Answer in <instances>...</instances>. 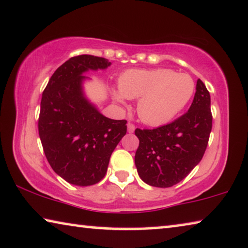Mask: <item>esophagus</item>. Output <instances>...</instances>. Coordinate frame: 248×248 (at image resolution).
<instances>
[{"label":"esophagus","mask_w":248,"mask_h":248,"mask_svg":"<svg viewBox=\"0 0 248 248\" xmlns=\"http://www.w3.org/2000/svg\"><path fill=\"white\" fill-rule=\"evenodd\" d=\"M127 131H128V133H133L135 131V125L131 123V122H128L127 123Z\"/></svg>","instance_id":"obj_1"}]
</instances>
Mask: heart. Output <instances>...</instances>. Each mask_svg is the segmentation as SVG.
Instances as JSON below:
<instances>
[{"mask_svg": "<svg viewBox=\"0 0 248 248\" xmlns=\"http://www.w3.org/2000/svg\"><path fill=\"white\" fill-rule=\"evenodd\" d=\"M196 84L189 74L169 68L128 69L120 77L118 100L139 99L138 114L143 123L162 126L173 121L195 94Z\"/></svg>", "mask_w": 248, "mask_h": 248, "instance_id": "1", "label": "heart"}]
</instances>
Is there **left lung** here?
Segmentation results:
<instances>
[{"label":"left lung","mask_w":248,"mask_h":248,"mask_svg":"<svg viewBox=\"0 0 248 248\" xmlns=\"http://www.w3.org/2000/svg\"><path fill=\"white\" fill-rule=\"evenodd\" d=\"M213 127L210 94L197 80L196 94L188 112L170 124L141 130L135 166L145 184L157 188L177 185L202 161Z\"/></svg>","instance_id":"left-lung-1"}]
</instances>
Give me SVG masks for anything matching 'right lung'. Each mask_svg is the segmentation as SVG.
Returning <instances> with one entry per match:
<instances>
[{
	"mask_svg": "<svg viewBox=\"0 0 248 248\" xmlns=\"http://www.w3.org/2000/svg\"><path fill=\"white\" fill-rule=\"evenodd\" d=\"M109 64L102 57H73L53 73L42 93L38 121L42 148L52 170L71 185L102 180L114 149L126 134V121L102 115L82 94V74Z\"/></svg>",
	"mask_w": 248,
	"mask_h": 248,
	"instance_id": "1",
	"label": "right lung"
}]
</instances>
